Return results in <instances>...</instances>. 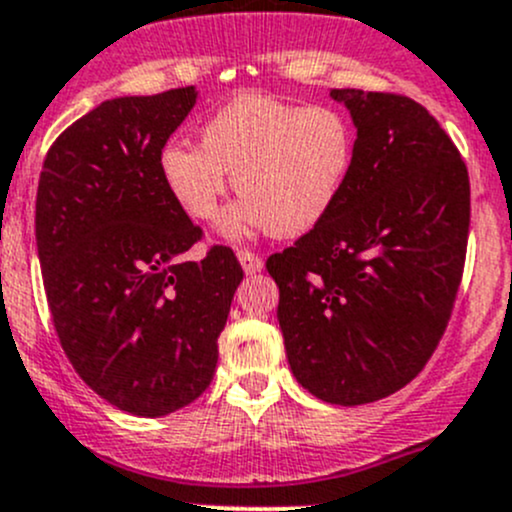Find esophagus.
<instances>
[{"instance_id": "obj_1", "label": "esophagus", "mask_w": 512, "mask_h": 512, "mask_svg": "<svg viewBox=\"0 0 512 512\" xmlns=\"http://www.w3.org/2000/svg\"><path fill=\"white\" fill-rule=\"evenodd\" d=\"M237 260H240L242 270H245L247 275H252V272H260L262 265H265V262H262V257L257 255V252L245 250V247H242V250H237Z\"/></svg>"}]
</instances>
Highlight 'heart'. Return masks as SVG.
I'll return each instance as SVG.
<instances>
[{"instance_id": "heart-1", "label": "heart", "mask_w": 512, "mask_h": 512, "mask_svg": "<svg viewBox=\"0 0 512 512\" xmlns=\"http://www.w3.org/2000/svg\"><path fill=\"white\" fill-rule=\"evenodd\" d=\"M200 146L168 141L158 153L165 190L193 220L218 218L227 175L242 195L227 213V235L270 227L297 237L332 213L354 165L356 133L347 113L242 94L200 126Z\"/></svg>"}]
</instances>
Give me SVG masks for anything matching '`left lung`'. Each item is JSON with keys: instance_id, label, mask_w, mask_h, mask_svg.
Wrapping results in <instances>:
<instances>
[{"instance_id": "obj_1", "label": "left lung", "mask_w": 512, "mask_h": 512, "mask_svg": "<svg viewBox=\"0 0 512 512\" xmlns=\"http://www.w3.org/2000/svg\"><path fill=\"white\" fill-rule=\"evenodd\" d=\"M352 111L354 165L332 213L267 260L292 374L327 404L404 389L436 352L466 265L471 183L414 98L332 89Z\"/></svg>"}]
</instances>
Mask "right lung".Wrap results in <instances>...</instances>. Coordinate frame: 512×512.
<instances>
[{
    "label": "right lung",
    "instance_id": "right-lung-1",
    "mask_svg": "<svg viewBox=\"0 0 512 512\" xmlns=\"http://www.w3.org/2000/svg\"><path fill=\"white\" fill-rule=\"evenodd\" d=\"M195 89L103 101L44 158L36 250L51 322L76 374L116 409L165 416L198 399L242 282L235 252L203 240L165 190L158 153Z\"/></svg>",
    "mask_w": 512,
    "mask_h": 512
}]
</instances>
